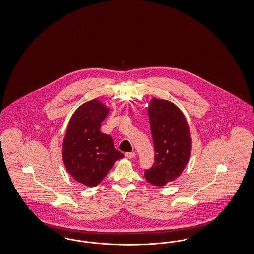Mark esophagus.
<instances>
[{"instance_id": "34e87169", "label": "esophagus", "mask_w": 254, "mask_h": 254, "mask_svg": "<svg viewBox=\"0 0 254 254\" xmlns=\"http://www.w3.org/2000/svg\"><path fill=\"white\" fill-rule=\"evenodd\" d=\"M125 155H126V157H127V158L131 159V158H134V157L136 156V153H134V152H132V153H126Z\"/></svg>"}]
</instances>
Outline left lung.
<instances>
[{
    "instance_id": "obj_1",
    "label": "left lung",
    "mask_w": 254,
    "mask_h": 254,
    "mask_svg": "<svg viewBox=\"0 0 254 254\" xmlns=\"http://www.w3.org/2000/svg\"><path fill=\"white\" fill-rule=\"evenodd\" d=\"M148 115L155 158L144 175L150 184L164 186L185 170L192 152L191 132L185 115L171 101L152 99Z\"/></svg>"
}]
</instances>
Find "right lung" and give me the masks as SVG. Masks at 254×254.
<instances>
[{
  "label": "right lung",
  "mask_w": 254,
  "mask_h": 254,
  "mask_svg": "<svg viewBox=\"0 0 254 254\" xmlns=\"http://www.w3.org/2000/svg\"><path fill=\"white\" fill-rule=\"evenodd\" d=\"M110 109L100 100L82 104L69 119L62 142V160L78 183L94 187L107 175L124 154L114 147L113 138L100 132Z\"/></svg>",
  "instance_id": "1"
}]
</instances>
